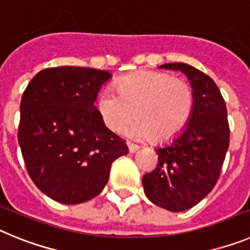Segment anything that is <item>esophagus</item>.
Returning a JSON list of instances; mask_svg holds the SVG:
<instances>
[{
	"mask_svg": "<svg viewBox=\"0 0 250 250\" xmlns=\"http://www.w3.org/2000/svg\"><path fill=\"white\" fill-rule=\"evenodd\" d=\"M126 144H127V147H129V152H131V154H134V152H135L136 150L139 149V146H138V145H135V144H131V143H130V141H127Z\"/></svg>",
	"mask_w": 250,
	"mask_h": 250,
	"instance_id": "obj_1",
	"label": "esophagus"
}]
</instances>
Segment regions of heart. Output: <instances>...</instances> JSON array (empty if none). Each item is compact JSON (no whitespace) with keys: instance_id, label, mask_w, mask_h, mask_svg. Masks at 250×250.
Instances as JSON below:
<instances>
[{"instance_id":"1","label":"heart","mask_w":250,"mask_h":250,"mask_svg":"<svg viewBox=\"0 0 250 250\" xmlns=\"http://www.w3.org/2000/svg\"><path fill=\"white\" fill-rule=\"evenodd\" d=\"M116 92L105 89L96 107L104 125L118 131L132 118L126 134L140 140L164 144L178 138L193 115L194 91L190 83L167 72L138 71L116 81Z\"/></svg>"}]
</instances>
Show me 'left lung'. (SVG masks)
<instances>
[{
  "mask_svg": "<svg viewBox=\"0 0 250 250\" xmlns=\"http://www.w3.org/2000/svg\"><path fill=\"white\" fill-rule=\"evenodd\" d=\"M159 68L182 71L193 87L194 110L184 131L156 147L158 167L143 176L145 195L170 211H184L203 200L215 187L229 147L227 106L213 79L183 62Z\"/></svg>",
  "mask_w": 250,
  "mask_h": 250,
  "instance_id": "left-lung-1",
  "label": "left lung"
}]
</instances>
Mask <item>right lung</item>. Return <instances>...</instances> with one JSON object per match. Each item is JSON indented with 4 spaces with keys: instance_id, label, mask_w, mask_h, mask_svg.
Masks as SVG:
<instances>
[{
    "instance_id": "add662e5",
    "label": "right lung",
    "mask_w": 250,
    "mask_h": 250,
    "mask_svg": "<svg viewBox=\"0 0 250 250\" xmlns=\"http://www.w3.org/2000/svg\"><path fill=\"white\" fill-rule=\"evenodd\" d=\"M110 79V72L96 68H45L22 95L19 144L28 175L51 199H92L109 180L112 161L129 152L94 105Z\"/></svg>"
}]
</instances>
